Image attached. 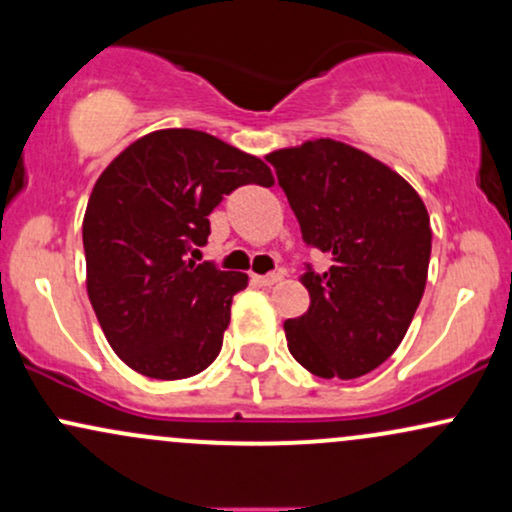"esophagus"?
Segmentation results:
<instances>
[{
	"mask_svg": "<svg viewBox=\"0 0 512 512\" xmlns=\"http://www.w3.org/2000/svg\"><path fill=\"white\" fill-rule=\"evenodd\" d=\"M252 281H255L257 286H272L276 281H281V274H264V276L252 274Z\"/></svg>",
	"mask_w": 512,
	"mask_h": 512,
	"instance_id": "obj_1",
	"label": "esophagus"
}]
</instances>
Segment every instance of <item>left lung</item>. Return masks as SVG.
<instances>
[{"instance_id":"obj_1","label":"left lung","mask_w":512,"mask_h":512,"mask_svg":"<svg viewBox=\"0 0 512 512\" xmlns=\"http://www.w3.org/2000/svg\"><path fill=\"white\" fill-rule=\"evenodd\" d=\"M303 240L332 257L303 274L310 308L284 322L291 356L320 378H361L402 344L426 289L431 219L390 166L337 139L267 154Z\"/></svg>"}]
</instances>
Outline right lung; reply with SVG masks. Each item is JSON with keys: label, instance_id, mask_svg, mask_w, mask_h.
<instances>
[{"label": "right lung", "instance_id": "add662e5", "mask_svg": "<svg viewBox=\"0 0 512 512\" xmlns=\"http://www.w3.org/2000/svg\"><path fill=\"white\" fill-rule=\"evenodd\" d=\"M274 185L257 156L197 129H156L117 154L84 214L86 291L113 351L146 378L214 363L248 274L185 260L240 185Z\"/></svg>", "mask_w": 512, "mask_h": 512}]
</instances>
